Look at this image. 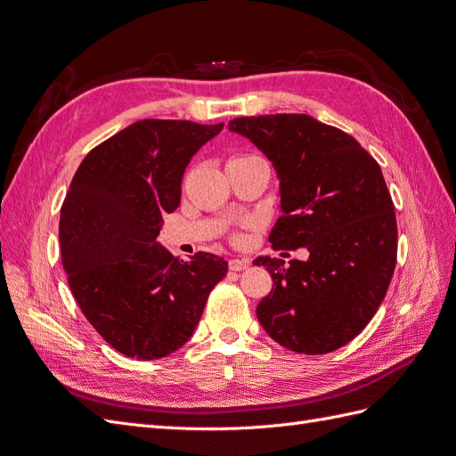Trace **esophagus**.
Returning <instances> with one entry per match:
<instances>
[{
	"label": "esophagus",
	"instance_id": "obj_1",
	"mask_svg": "<svg viewBox=\"0 0 456 456\" xmlns=\"http://www.w3.org/2000/svg\"><path fill=\"white\" fill-rule=\"evenodd\" d=\"M228 266H230V270H233V272H241V270H245V268H249V258H230Z\"/></svg>",
	"mask_w": 456,
	"mask_h": 456
}]
</instances>
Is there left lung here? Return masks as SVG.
Instances as JSON below:
<instances>
[{
    "label": "left lung",
    "mask_w": 456,
    "mask_h": 456,
    "mask_svg": "<svg viewBox=\"0 0 456 456\" xmlns=\"http://www.w3.org/2000/svg\"><path fill=\"white\" fill-rule=\"evenodd\" d=\"M280 178L283 215L273 249L306 247L308 260L258 256L273 287L256 306L266 333L287 350L333 352L377 314L397 258V223L380 165L354 136L306 114L236 118Z\"/></svg>",
    "instance_id": "8db88e82"
}]
</instances>
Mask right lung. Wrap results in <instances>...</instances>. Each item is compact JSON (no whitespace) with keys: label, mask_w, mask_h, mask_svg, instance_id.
I'll list each match as a JSON object with an SVG mask.
<instances>
[{"label":"right lung","mask_w":456,"mask_h":456,"mask_svg":"<svg viewBox=\"0 0 456 456\" xmlns=\"http://www.w3.org/2000/svg\"><path fill=\"white\" fill-rule=\"evenodd\" d=\"M223 127L134 121L94 146L72 178L59 226L68 285L96 333L123 355L148 362L184 346L228 272L216 255L184 262L158 243L161 216L181 203L190 159Z\"/></svg>","instance_id":"1"}]
</instances>
